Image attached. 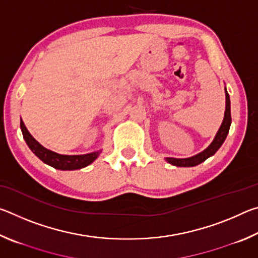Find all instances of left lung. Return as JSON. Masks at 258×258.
I'll return each mask as SVG.
<instances>
[{"mask_svg":"<svg viewBox=\"0 0 258 258\" xmlns=\"http://www.w3.org/2000/svg\"><path fill=\"white\" fill-rule=\"evenodd\" d=\"M225 112H224V119L222 121V125L220 130L217 131L215 135V139L209 145L206 149L200 152V154L192 156L190 158H171L167 157L166 161L174 166H178V167H192V166H197L200 163L206 160L209 157L213 156L215 152L220 149V147L223 145L226 135L229 133L230 125H231V109H230V97L228 91L225 89Z\"/></svg>","mask_w":258,"mask_h":258,"instance_id":"obj_1","label":"left lung"}]
</instances>
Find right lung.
Returning a JSON list of instances; mask_svg holds the SVG:
<instances>
[{"instance_id":"1","label":"right lung","mask_w":258,"mask_h":258,"mask_svg":"<svg viewBox=\"0 0 258 258\" xmlns=\"http://www.w3.org/2000/svg\"><path fill=\"white\" fill-rule=\"evenodd\" d=\"M20 128L23 132V137L25 139L26 143L29 147V149L32 150L38 158H40L43 163L46 165H50L55 169H61V171H73V169H80L83 167H86L90 164H92L93 161L98 158L100 155V151L91 152V154L86 155H60L56 154L54 151H51L46 149L43 146H41L36 140H35L28 130L26 128L23 120L20 121Z\"/></svg>"}]
</instances>
